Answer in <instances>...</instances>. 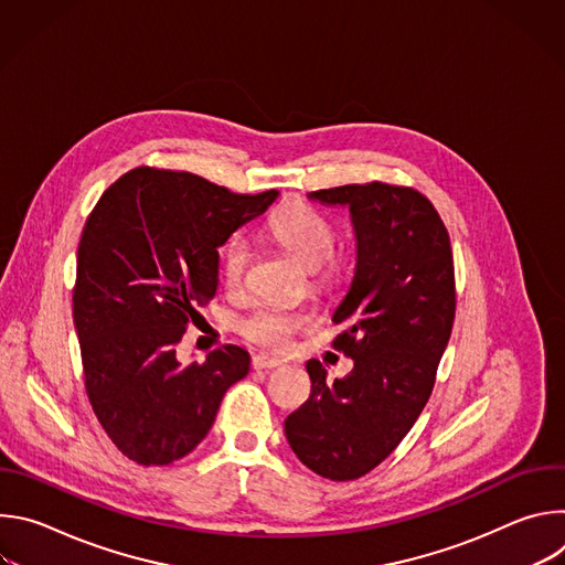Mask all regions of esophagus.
<instances>
[{"label":"esophagus","instance_id":"obj_1","mask_svg":"<svg viewBox=\"0 0 565 565\" xmlns=\"http://www.w3.org/2000/svg\"><path fill=\"white\" fill-rule=\"evenodd\" d=\"M279 364H281V362H279L277 358L266 355V353H259V355L253 358V369H257V371H262V369H275V366H279Z\"/></svg>","mask_w":565,"mask_h":565}]
</instances>
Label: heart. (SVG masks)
I'll use <instances>...</instances> for the list:
<instances>
[{
	"instance_id": "obj_1",
	"label": "heart",
	"mask_w": 565,
	"mask_h": 565,
	"mask_svg": "<svg viewBox=\"0 0 565 565\" xmlns=\"http://www.w3.org/2000/svg\"><path fill=\"white\" fill-rule=\"evenodd\" d=\"M270 232L279 244L312 275L317 290L335 288L347 273V257L335 250L338 230L329 216L306 203L284 207L273 221ZM253 266V244L244 234L230 238L223 253V281L230 290L246 286ZM310 312L286 303H262L238 319L236 331L253 344L284 349L288 340L310 327Z\"/></svg>"
}]
</instances>
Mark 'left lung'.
I'll list each match as a JSON object with an SVG mask.
<instances>
[{
  "label": "left lung",
  "mask_w": 565,
  "mask_h": 565,
  "mask_svg": "<svg viewBox=\"0 0 565 565\" xmlns=\"http://www.w3.org/2000/svg\"><path fill=\"white\" fill-rule=\"evenodd\" d=\"M310 196L353 214L358 266L333 349L355 366L331 384L319 360L306 364L310 397L286 418V438L315 473L355 480L402 443L434 391L456 315L454 255L438 210L414 188L371 181Z\"/></svg>",
  "instance_id": "8db88e82"
}]
</instances>
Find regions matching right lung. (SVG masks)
<instances>
[{"mask_svg": "<svg viewBox=\"0 0 565 565\" xmlns=\"http://www.w3.org/2000/svg\"><path fill=\"white\" fill-rule=\"evenodd\" d=\"M277 190L236 194L192 172L136 168L92 210L77 246L73 321L92 409L145 467L207 436L225 391L250 371L234 344L181 364L177 347L218 288V246Z\"/></svg>", "mask_w": 565, "mask_h": 565, "instance_id": "right-lung-1", "label": "right lung"}]
</instances>
